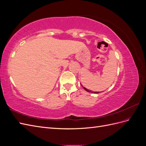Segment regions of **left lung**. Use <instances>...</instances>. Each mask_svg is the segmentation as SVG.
I'll return each mask as SVG.
<instances>
[{
  "instance_id": "1",
  "label": "left lung",
  "mask_w": 146,
  "mask_h": 146,
  "mask_svg": "<svg viewBox=\"0 0 146 146\" xmlns=\"http://www.w3.org/2000/svg\"><path fill=\"white\" fill-rule=\"evenodd\" d=\"M82 87L83 88V89L85 90V91H86L87 92H91V93H94V94H98V93H99V92H94V91H91V90H88V89H86V88H85V87H83V86H82Z\"/></svg>"
}]
</instances>
